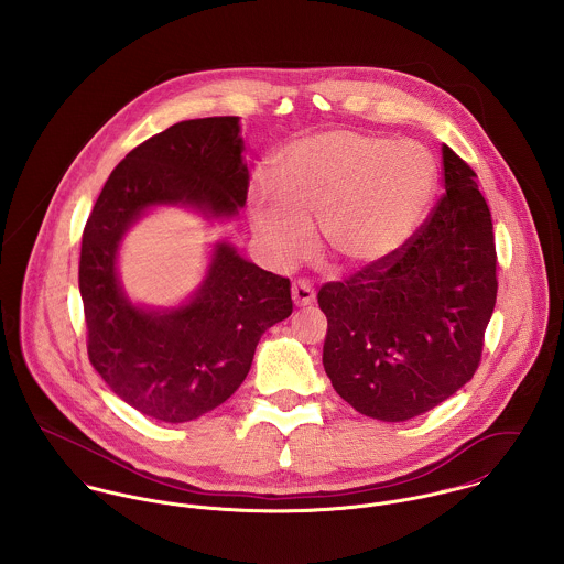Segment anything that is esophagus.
I'll list each match as a JSON object with an SVG mask.
<instances>
[{"instance_id": "esophagus-1", "label": "esophagus", "mask_w": 564, "mask_h": 564, "mask_svg": "<svg viewBox=\"0 0 564 564\" xmlns=\"http://www.w3.org/2000/svg\"><path fill=\"white\" fill-rule=\"evenodd\" d=\"M291 295H293L295 306H311V304L315 302V291H313V286H311L308 282H304V280H300V282L293 284Z\"/></svg>"}]
</instances>
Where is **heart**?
<instances>
[{
	"label": "heart",
	"instance_id": "obj_1",
	"mask_svg": "<svg viewBox=\"0 0 564 564\" xmlns=\"http://www.w3.org/2000/svg\"><path fill=\"white\" fill-rule=\"evenodd\" d=\"M278 191L256 182L249 213L260 241L278 262L300 258L308 224L319 219L327 253L365 269L398 253L425 221L438 171L414 141L329 130L286 145L273 161Z\"/></svg>",
	"mask_w": 564,
	"mask_h": 564
}]
</instances>
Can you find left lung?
<instances>
[{"mask_svg": "<svg viewBox=\"0 0 564 564\" xmlns=\"http://www.w3.org/2000/svg\"><path fill=\"white\" fill-rule=\"evenodd\" d=\"M476 171L443 145L445 193L391 258L319 289L323 367L360 414L405 421L476 373L497 300L490 210Z\"/></svg>", "mask_w": 564, "mask_h": 564, "instance_id": "8db88e82", "label": "left lung"}]
</instances>
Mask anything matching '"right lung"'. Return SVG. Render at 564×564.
<instances>
[{"label":"right lung","instance_id":"1","mask_svg":"<svg viewBox=\"0 0 564 564\" xmlns=\"http://www.w3.org/2000/svg\"><path fill=\"white\" fill-rule=\"evenodd\" d=\"M239 117L180 121L134 148L106 180L84 226L80 295L88 360L139 412L182 423L226 402L249 373L260 336L293 313L291 282L217 242L202 286L177 308H143L117 275L126 232L154 206L232 219L249 171Z\"/></svg>","mask_w":564,"mask_h":564}]
</instances>
